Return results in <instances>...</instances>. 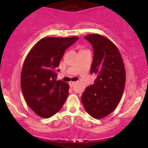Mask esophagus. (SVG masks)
<instances>
[{
  "label": "esophagus",
  "mask_w": 148,
  "mask_h": 148,
  "mask_svg": "<svg viewBox=\"0 0 148 148\" xmlns=\"http://www.w3.org/2000/svg\"><path fill=\"white\" fill-rule=\"evenodd\" d=\"M69 86H70V87H72V86L75 84V82H74V81H70V82L69 83Z\"/></svg>",
  "instance_id": "1"
}]
</instances>
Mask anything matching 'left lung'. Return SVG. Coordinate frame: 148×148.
I'll list each match as a JSON object with an SVG mask.
<instances>
[{"label":"left lung","instance_id":"left-lung-1","mask_svg":"<svg viewBox=\"0 0 148 148\" xmlns=\"http://www.w3.org/2000/svg\"><path fill=\"white\" fill-rule=\"evenodd\" d=\"M84 38L92 45L90 72L97 74V78L86 88L81 101L88 114L101 119L114 111L121 99L126 81L125 65L117 47L108 38L99 34Z\"/></svg>","mask_w":148,"mask_h":148}]
</instances>
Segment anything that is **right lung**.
<instances>
[{"label":"right lung","instance_id":"1","mask_svg":"<svg viewBox=\"0 0 148 148\" xmlns=\"http://www.w3.org/2000/svg\"><path fill=\"white\" fill-rule=\"evenodd\" d=\"M77 40L78 37H45L25 58L21 70V90L27 104L38 116L50 118L65 102L69 84L56 81V71L66 49Z\"/></svg>","mask_w":148,"mask_h":148}]
</instances>
